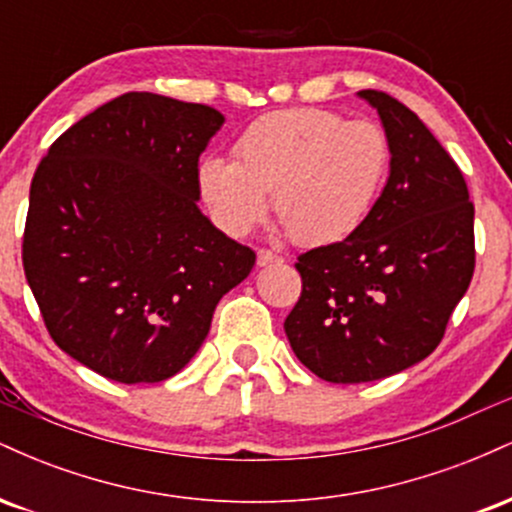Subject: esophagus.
<instances>
[{"label":"esophagus","instance_id":"obj_1","mask_svg":"<svg viewBox=\"0 0 512 512\" xmlns=\"http://www.w3.org/2000/svg\"><path fill=\"white\" fill-rule=\"evenodd\" d=\"M274 262H281V257L279 255H274L272 250H257V264H260V267H267V264H274Z\"/></svg>","mask_w":512,"mask_h":512}]
</instances>
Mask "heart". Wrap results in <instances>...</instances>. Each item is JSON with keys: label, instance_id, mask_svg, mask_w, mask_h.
<instances>
[{"label": "heart", "instance_id": "obj_1", "mask_svg": "<svg viewBox=\"0 0 512 512\" xmlns=\"http://www.w3.org/2000/svg\"><path fill=\"white\" fill-rule=\"evenodd\" d=\"M392 168L390 137L373 120L322 108L264 115L236 142V161L199 163V192L216 223L243 236L274 214L303 248L342 243L366 223Z\"/></svg>", "mask_w": 512, "mask_h": 512}]
</instances>
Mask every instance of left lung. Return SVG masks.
<instances>
[{
    "label": "left lung",
    "mask_w": 512,
    "mask_h": 512,
    "mask_svg": "<svg viewBox=\"0 0 512 512\" xmlns=\"http://www.w3.org/2000/svg\"><path fill=\"white\" fill-rule=\"evenodd\" d=\"M358 96L390 137V178L354 236L298 257L303 289L284 322L298 361L337 385L387 378L433 354L477 257L457 163L397 98L373 88Z\"/></svg>",
    "instance_id": "left-lung-1"
}]
</instances>
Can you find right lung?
<instances>
[{
	"label": "right lung",
	"instance_id": "right-lung-1",
	"mask_svg": "<svg viewBox=\"0 0 512 512\" xmlns=\"http://www.w3.org/2000/svg\"><path fill=\"white\" fill-rule=\"evenodd\" d=\"M223 115L132 91L55 139L31 182L23 272L50 337L115 383H161L207 339L255 252L197 207Z\"/></svg>",
	"mask_w": 512,
	"mask_h": 512
}]
</instances>
